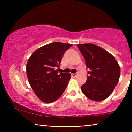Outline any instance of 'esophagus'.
<instances>
[{"label":"esophagus","instance_id":"34e87169","mask_svg":"<svg viewBox=\"0 0 132 132\" xmlns=\"http://www.w3.org/2000/svg\"><path fill=\"white\" fill-rule=\"evenodd\" d=\"M77 74H71V76H72V77H76L77 76Z\"/></svg>","mask_w":132,"mask_h":132}]
</instances>
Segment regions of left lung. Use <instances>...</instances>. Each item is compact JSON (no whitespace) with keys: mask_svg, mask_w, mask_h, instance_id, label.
<instances>
[{"mask_svg":"<svg viewBox=\"0 0 132 132\" xmlns=\"http://www.w3.org/2000/svg\"><path fill=\"white\" fill-rule=\"evenodd\" d=\"M89 68L87 81L81 86L82 93L94 101L106 99L119 81L120 68L112 55L93 44H78Z\"/></svg>","mask_w":132,"mask_h":132,"instance_id":"1","label":"left lung"}]
</instances>
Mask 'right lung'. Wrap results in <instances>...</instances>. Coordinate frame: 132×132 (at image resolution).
I'll return each mask as SVG.
<instances>
[{
    "mask_svg": "<svg viewBox=\"0 0 132 132\" xmlns=\"http://www.w3.org/2000/svg\"><path fill=\"white\" fill-rule=\"evenodd\" d=\"M73 44L52 42L41 46L29 58L27 76L31 87L41 101L51 103L63 94L70 79V73H58L55 70L62 57Z\"/></svg>",
    "mask_w": 132,
    "mask_h": 132,
    "instance_id": "add662e5",
    "label": "right lung"
}]
</instances>
